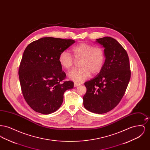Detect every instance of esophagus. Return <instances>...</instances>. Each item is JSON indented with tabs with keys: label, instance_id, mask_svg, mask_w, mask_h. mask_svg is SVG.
I'll use <instances>...</instances> for the list:
<instances>
[{
	"label": "esophagus",
	"instance_id": "obj_1",
	"mask_svg": "<svg viewBox=\"0 0 150 150\" xmlns=\"http://www.w3.org/2000/svg\"><path fill=\"white\" fill-rule=\"evenodd\" d=\"M80 84H79L78 83H74V87H76V86H80Z\"/></svg>",
	"mask_w": 150,
	"mask_h": 150
}]
</instances>
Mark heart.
<instances>
[{
  "label": "heart",
  "mask_w": 150,
  "mask_h": 150,
  "mask_svg": "<svg viewBox=\"0 0 150 150\" xmlns=\"http://www.w3.org/2000/svg\"><path fill=\"white\" fill-rule=\"evenodd\" d=\"M72 52L76 60H80V68L68 73L67 77L70 80L80 83L88 78L91 72L96 74L102 70L105 60V52L102 48L94 47L88 43H81L73 47ZM75 59L67 50L61 52L58 59L61 66L66 70L73 67Z\"/></svg>",
  "instance_id": "heart-1"
}]
</instances>
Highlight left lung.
Here are the masks:
<instances>
[{
	"label": "left lung",
	"mask_w": 150,
	"mask_h": 150,
	"mask_svg": "<svg viewBox=\"0 0 150 150\" xmlns=\"http://www.w3.org/2000/svg\"><path fill=\"white\" fill-rule=\"evenodd\" d=\"M96 42L104 48L105 61L98 75L84 83L83 105L87 110L100 114L112 110L121 100L130 79V68L128 55L116 40L106 36Z\"/></svg>",
	"instance_id": "1"
}]
</instances>
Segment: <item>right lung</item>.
<instances>
[{
	"instance_id": "right-lung-1",
	"label": "right lung",
	"mask_w": 150,
	"mask_h": 150,
	"mask_svg": "<svg viewBox=\"0 0 150 150\" xmlns=\"http://www.w3.org/2000/svg\"><path fill=\"white\" fill-rule=\"evenodd\" d=\"M75 42L52 37L40 38L26 48L19 69L23 97L36 112L48 115L61 107L64 92L74 88L71 81H63L66 74L59 62L61 52Z\"/></svg>"
}]
</instances>
